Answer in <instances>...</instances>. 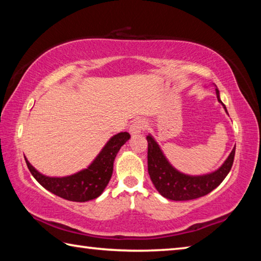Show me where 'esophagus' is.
<instances>
[{
  "instance_id": "1",
  "label": "esophagus",
  "mask_w": 261,
  "mask_h": 261,
  "mask_svg": "<svg viewBox=\"0 0 261 261\" xmlns=\"http://www.w3.org/2000/svg\"><path fill=\"white\" fill-rule=\"evenodd\" d=\"M147 127V123L146 121L144 120H137L134 123H132L131 126H130V134L131 135H137V134H140V132H143L146 130Z\"/></svg>"
}]
</instances>
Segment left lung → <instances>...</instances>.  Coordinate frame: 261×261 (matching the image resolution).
Here are the masks:
<instances>
[{
    "mask_svg": "<svg viewBox=\"0 0 261 261\" xmlns=\"http://www.w3.org/2000/svg\"><path fill=\"white\" fill-rule=\"evenodd\" d=\"M216 96L219 102L222 103L218 88H216ZM222 106L226 109V106L223 103ZM146 139L148 143L147 167L149 177L159 193L170 200H192L213 191L229 174L235 158L236 147H233L227 160L218 170L202 176H190L179 173L168 162L152 136H147Z\"/></svg>",
    "mask_w": 261,
    "mask_h": 261,
    "instance_id": "left-lung-1",
    "label": "left lung"
}]
</instances>
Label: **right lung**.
Masks as SVG:
<instances>
[{
  "label": "right lung",
  "instance_id": "add662e5",
  "mask_svg": "<svg viewBox=\"0 0 261 261\" xmlns=\"http://www.w3.org/2000/svg\"><path fill=\"white\" fill-rule=\"evenodd\" d=\"M129 138L130 134L127 132L115 135L88 168L67 177H48L35 170L26 158L25 161L33 177L48 191L63 199L84 202L95 199L103 192L113 175L116 154Z\"/></svg>",
  "mask_w": 261,
  "mask_h": 261
}]
</instances>
